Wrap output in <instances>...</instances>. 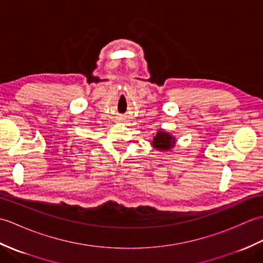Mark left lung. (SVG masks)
Instances as JSON below:
<instances>
[{
	"label": "left lung",
	"instance_id": "1",
	"mask_svg": "<svg viewBox=\"0 0 263 263\" xmlns=\"http://www.w3.org/2000/svg\"><path fill=\"white\" fill-rule=\"evenodd\" d=\"M176 144V138L172 136L170 132H166L165 130H159L156 136L153 138L152 146L156 150L160 153L164 152H171V150L175 147Z\"/></svg>",
	"mask_w": 263,
	"mask_h": 263
}]
</instances>
